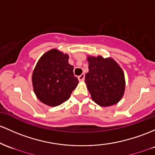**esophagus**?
<instances>
[{
    "label": "esophagus",
    "mask_w": 155,
    "mask_h": 155,
    "mask_svg": "<svg viewBox=\"0 0 155 155\" xmlns=\"http://www.w3.org/2000/svg\"><path fill=\"white\" fill-rule=\"evenodd\" d=\"M78 79H79V81H83V80H84V74H81L80 76H79Z\"/></svg>",
    "instance_id": "obj_1"
}]
</instances>
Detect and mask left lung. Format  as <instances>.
Listing matches in <instances>:
<instances>
[{
	"label": "left lung",
	"instance_id": "left-lung-1",
	"mask_svg": "<svg viewBox=\"0 0 155 155\" xmlns=\"http://www.w3.org/2000/svg\"><path fill=\"white\" fill-rule=\"evenodd\" d=\"M89 71L85 75L88 91L93 101L101 107L115 104L124 96L125 78L123 70L112 58L87 57Z\"/></svg>",
	"mask_w": 155,
	"mask_h": 155
}]
</instances>
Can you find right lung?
Returning <instances> with one entry per match:
<instances>
[{
  "mask_svg": "<svg viewBox=\"0 0 155 155\" xmlns=\"http://www.w3.org/2000/svg\"><path fill=\"white\" fill-rule=\"evenodd\" d=\"M68 58L67 54L51 49L40 57L34 69V91L37 98L48 106H58L67 101L79 83Z\"/></svg>",
  "mask_w": 155,
  "mask_h": 155,
  "instance_id": "right-lung-1",
  "label": "right lung"
}]
</instances>
